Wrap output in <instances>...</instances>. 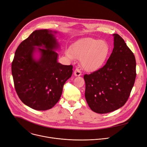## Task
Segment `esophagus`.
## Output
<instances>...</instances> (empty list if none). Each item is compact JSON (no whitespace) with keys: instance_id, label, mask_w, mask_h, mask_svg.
Wrapping results in <instances>:
<instances>
[{"instance_id":"34e87169","label":"esophagus","mask_w":147,"mask_h":147,"mask_svg":"<svg viewBox=\"0 0 147 147\" xmlns=\"http://www.w3.org/2000/svg\"><path fill=\"white\" fill-rule=\"evenodd\" d=\"M74 74L75 76H80L82 75V72L80 71L79 69L76 68L74 71Z\"/></svg>"}]
</instances>
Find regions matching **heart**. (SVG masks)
I'll use <instances>...</instances> for the list:
<instances>
[{"instance_id": "obj_1", "label": "heart", "mask_w": 147, "mask_h": 147, "mask_svg": "<svg viewBox=\"0 0 147 147\" xmlns=\"http://www.w3.org/2000/svg\"><path fill=\"white\" fill-rule=\"evenodd\" d=\"M109 50V46L105 40L85 37L74 42L67 55L70 59H80L83 69L94 71L102 65Z\"/></svg>"}]
</instances>
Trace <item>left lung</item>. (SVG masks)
Instances as JSON below:
<instances>
[{"label":"left lung","instance_id":"obj_1","mask_svg":"<svg viewBox=\"0 0 147 147\" xmlns=\"http://www.w3.org/2000/svg\"><path fill=\"white\" fill-rule=\"evenodd\" d=\"M113 36L114 48L105 65L84 76L86 102L99 114L112 112L125 104L136 76L133 52L119 34Z\"/></svg>","mask_w":147,"mask_h":147}]
</instances>
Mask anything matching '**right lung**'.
<instances>
[{
    "label": "right lung",
    "mask_w": 147,
    "mask_h": 147,
    "mask_svg": "<svg viewBox=\"0 0 147 147\" xmlns=\"http://www.w3.org/2000/svg\"><path fill=\"white\" fill-rule=\"evenodd\" d=\"M50 30H35L22 41L15 53L12 74L21 101L32 109L44 111L55 105L64 84L71 78L73 66L58 63L60 48ZM39 53L37 58L35 55Z\"/></svg>",
    "instance_id": "right-lung-1"
}]
</instances>
